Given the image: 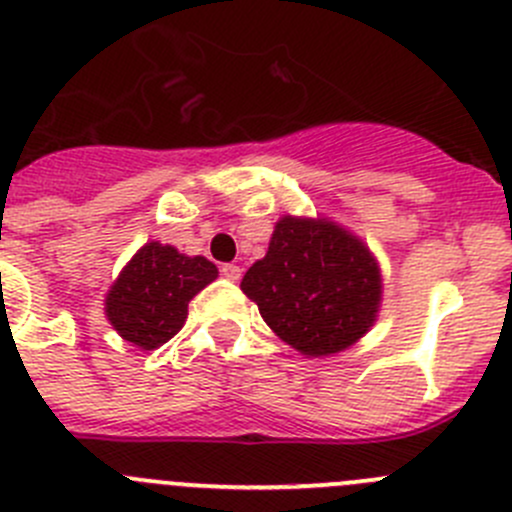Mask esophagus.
Instances as JSON below:
<instances>
[{"mask_svg": "<svg viewBox=\"0 0 512 512\" xmlns=\"http://www.w3.org/2000/svg\"><path fill=\"white\" fill-rule=\"evenodd\" d=\"M220 272H222V275H225L230 282H240V277H242V270H240V267H237V265H232V262H227V265H222Z\"/></svg>", "mask_w": 512, "mask_h": 512, "instance_id": "1", "label": "esophagus"}]
</instances>
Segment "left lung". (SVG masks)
Returning a JSON list of instances; mask_svg holds the SVG:
<instances>
[{
  "instance_id": "1",
  "label": "left lung",
  "mask_w": 512,
  "mask_h": 512,
  "mask_svg": "<svg viewBox=\"0 0 512 512\" xmlns=\"http://www.w3.org/2000/svg\"><path fill=\"white\" fill-rule=\"evenodd\" d=\"M242 292L287 345L332 355L360 340L380 305V270L367 247L325 220L282 217Z\"/></svg>"
}]
</instances>
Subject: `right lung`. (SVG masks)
Wrapping results in <instances>:
<instances>
[{
	"label": "right lung",
	"instance_id": "add662e5",
	"mask_svg": "<svg viewBox=\"0 0 512 512\" xmlns=\"http://www.w3.org/2000/svg\"><path fill=\"white\" fill-rule=\"evenodd\" d=\"M215 277L217 267L205 257L147 242L109 290L107 317L124 340L155 350L180 332L190 300Z\"/></svg>",
	"mask_w": 512,
	"mask_h": 512
}]
</instances>
